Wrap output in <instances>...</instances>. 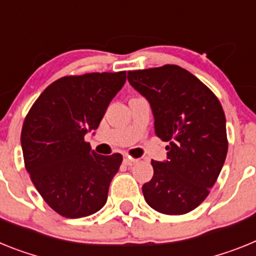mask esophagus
<instances>
[{"label":"esophagus","instance_id":"esophagus-1","mask_svg":"<svg viewBox=\"0 0 256 256\" xmlns=\"http://www.w3.org/2000/svg\"><path fill=\"white\" fill-rule=\"evenodd\" d=\"M124 164H125L126 166H132L136 164V161H135V160L128 158V157H125V158H124Z\"/></svg>","mask_w":256,"mask_h":256}]
</instances>
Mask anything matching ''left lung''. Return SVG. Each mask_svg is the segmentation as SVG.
<instances>
[{
  "label": "left lung",
  "instance_id": "1",
  "mask_svg": "<svg viewBox=\"0 0 256 256\" xmlns=\"http://www.w3.org/2000/svg\"><path fill=\"white\" fill-rule=\"evenodd\" d=\"M128 80L150 103L154 134L168 143L166 160L152 161L153 178L142 188L144 198L162 214H186L208 197L226 161L220 102L178 66L131 70Z\"/></svg>",
  "mask_w": 256,
  "mask_h": 256
}]
</instances>
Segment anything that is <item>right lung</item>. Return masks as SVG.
<instances>
[{
  "label": "right lung",
  "instance_id": "add662e5",
  "mask_svg": "<svg viewBox=\"0 0 256 256\" xmlns=\"http://www.w3.org/2000/svg\"><path fill=\"white\" fill-rule=\"evenodd\" d=\"M125 81L126 72L63 77L45 88L26 114L20 136L26 168L62 216H88L106 205L122 156L98 154L84 138L96 130Z\"/></svg>",
  "mask_w": 256,
  "mask_h": 256
}]
</instances>
